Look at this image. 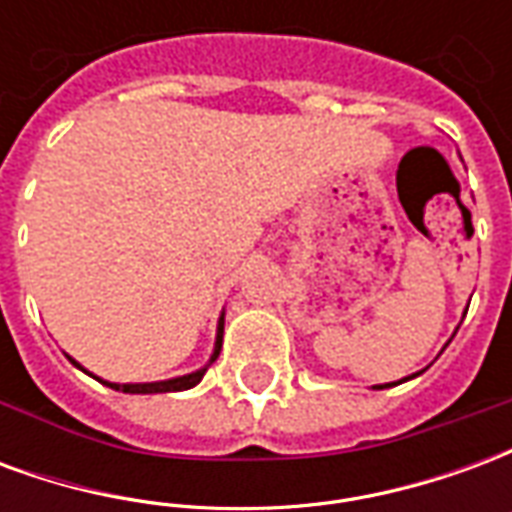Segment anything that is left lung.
I'll return each mask as SVG.
<instances>
[{
    "label": "left lung",
    "mask_w": 512,
    "mask_h": 512,
    "mask_svg": "<svg viewBox=\"0 0 512 512\" xmlns=\"http://www.w3.org/2000/svg\"><path fill=\"white\" fill-rule=\"evenodd\" d=\"M419 376V373H417ZM408 378H414V376H408ZM408 378H403V381H408ZM397 384H400V381H397ZM384 386H392V384H384ZM384 386H376V389H384Z\"/></svg>",
    "instance_id": "left-lung-1"
}]
</instances>
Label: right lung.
I'll list each match as a JSON object with an SVG mask.
<instances>
[{
  "instance_id": "add662e5",
  "label": "right lung",
  "mask_w": 512,
  "mask_h": 512,
  "mask_svg": "<svg viewBox=\"0 0 512 512\" xmlns=\"http://www.w3.org/2000/svg\"><path fill=\"white\" fill-rule=\"evenodd\" d=\"M222 334H224V315L219 318V329H216V345H213V354H211V362L205 367H200V370H194V373H189V376H178V378H169V381H153V384H112V381H104V378H98L101 384L112 386V389H117V392H128V395H156V392H183V389H191V386H197L202 381V376H205V370L216 362V356H219V351H222ZM71 359V356H68ZM73 365L79 367V370H84L76 359H71ZM87 373V370H84Z\"/></svg>"
}]
</instances>
